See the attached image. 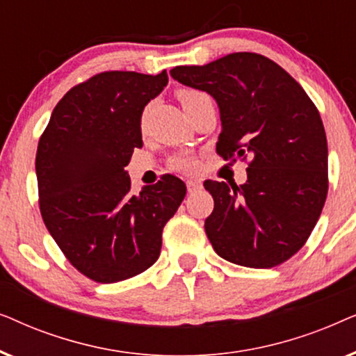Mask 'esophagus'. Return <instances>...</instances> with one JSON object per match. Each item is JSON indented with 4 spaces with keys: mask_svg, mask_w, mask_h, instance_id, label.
I'll return each mask as SVG.
<instances>
[{
    "mask_svg": "<svg viewBox=\"0 0 356 356\" xmlns=\"http://www.w3.org/2000/svg\"><path fill=\"white\" fill-rule=\"evenodd\" d=\"M186 188H188V193L193 194V193H196V191H199V189L202 188V183L197 181V179H188Z\"/></svg>",
    "mask_w": 356,
    "mask_h": 356,
    "instance_id": "obj_1",
    "label": "esophagus"
}]
</instances>
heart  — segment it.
Masks as SVG:
<instances>
[{
    "label": "heart",
    "mask_w": 356,
    "mask_h": 356,
    "mask_svg": "<svg viewBox=\"0 0 356 356\" xmlns=\"http://www.w3.org/2000/svg\"><path fill=\"white\" fill-rule=\"evenodd\" d=\"M204 95L206 94H202V92H197V90H191V89H184V90L178 92V99H179V102H181L183 108L191 106L194 102L202 99ZM173 167L178 170H183V172H189V170H193V167H194V159L188 154L178 155V157L173 159Z\"/></svg>",
    "instance_id": "heart-1"
}]
</instances>
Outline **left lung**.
Here are the masks:
<instances>
[{
	"mask_svg": "<svg viewBox=\"0 0 356 356\" xmlns=\"http://www.w3.org/2000/svg\"><path fill=\"white\" fill-rule=\"evenodd\" d=\"M170 74L216 99L222 121L217 154L251 157L245 184L204 181L213 197L204 223L213 250L252 269L290 259L327 197V139L316 105L284 67L257 53L177 66Z\"/></svg>",
	"mask_w": 356,
	"mask_h": 356,
	"instance_id": "obj_1",
	"label": "left lung"
}]
</instances>
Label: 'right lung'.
Segmentation results:
<instances>
[{
  "instance_id": "right-lung-1",
  "label": "right lung",
  "mask_w": 356,
  "mask_h": 356,
  "mask_svg": "<svg viewBox=\"0 0 356 356\" xmlns=\"http://www.w3.org/2000/svg\"><path fill=\"white\" fill-rule=\"evenodd\" d=\"M167 84V71L92 76L58 102L38 140L42 218L90 280L113 284L147 270L160 256L165 223L186 196V184L173 175L133 194L124 170L143 147L144 106Z\"/></svg>"
}]
</instances>
